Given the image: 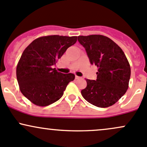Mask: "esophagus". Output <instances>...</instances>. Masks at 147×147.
I'll list each match as a JSON object with an SVG mask.
<instances>
[{"mask_svg":"<svg viewBox=\"0 0 147 147\" xmlns=\"http://www.w3.org/2000/svg\"><path fill=\"white\" fill-rule=\"evenodd\" d=\"M75 78H76V79H80V77L78 76H75Z\"/></svg>","mask_w":147,"mask_h":147,"instance_id":"esophagus-1","label":"esophagus"}]
</instances>
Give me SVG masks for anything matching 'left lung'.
Returning <instances> with one entry per match:
<instances>
[{"instance_id":"8db88e82","label":"left lung","mask_w":147,"mask_h":147,"mask_svg":"<svg viewBox=\"0 0 147 147\" xmlns=\"http://www.w3.org/2000/svg\"><path fill=\"white\" fill-rule=\"evenodd\" d=\"M78 40L86 49L91 64L98 68L97 79H86L81 90L89 103L106 108L117 102L128 88L130 67L122 49L102 35L79 36Z\"/></svg>"}]
</instances>
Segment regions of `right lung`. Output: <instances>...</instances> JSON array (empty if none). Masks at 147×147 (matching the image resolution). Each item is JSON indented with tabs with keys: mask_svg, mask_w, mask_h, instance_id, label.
Instances as JSON below:
<instances>
[{
	"mask_svg": "<svg viewBox=\"0 0 147 147\" xmlns=\"http://www.w3.org/2000/svg\"><path fill=\"white\" fill-rule=\"evenodd\" d=\"M77 36L58 35L36 38L24 50L17 67V79L21 92L34 105L46 107L62 97L73 74L58 72L53 66Z\"/></svg>",
	"mask_w": 147,
	"mask_h": 147,
	"instance_id": "obj_1",
	"label": "right lung"
}]
</instances>
